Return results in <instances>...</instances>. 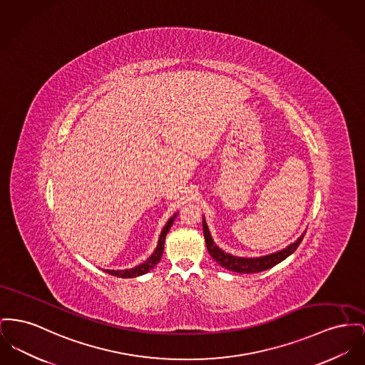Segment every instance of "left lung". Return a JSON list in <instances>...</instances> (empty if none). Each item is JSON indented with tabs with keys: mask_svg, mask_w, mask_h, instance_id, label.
<instances>
[{
	"mask_svg": "<svg viewBox=\"0 0 365 365\" xmlns=\"http://www.w3.org/2000/svg\"><path fill=\"white\" fill-rule=\"evenodd\" d=\"M202 230H204V238H205V244H207V250L210 252V255L214 257V260H216L222 267L227 269V270H232V272H236V273H259V272H263V270H267L273 266H276L279 262H282L284 259L289 257L291 254L295 252V250L299 247L304 233L292 244H289L287 248L277 251L274 254H270V255H266V257H233L225 251H222L212 240L211 233H210V229L207 226V222H205V217H202Z\"/></svg>",
	"mask_w": 365,
	"mask_h": 365,
	"instance_id": "obj_1",
	"label": "left lung"
}]
</instances>
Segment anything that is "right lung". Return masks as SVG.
I'll return each mask as SVG.
<instances>
[{"label":"right lung","instance_id":"1","mask_svg":"<svg viewBox=\"0 0 365 365\" xmlns=\"http://www.w3.org/2000/svg\"><path fill=\"white\" fill-rule=\"evenodd\" d=\"M176 215L178 214L171 216V219H170V220L167 222V225L164 226V229H163V232H161V235H160V238H158L157 248L154 250V252L151 254L148 260H145L143 263H140V264H138V266H135V267H132V269H125V270H106V273L111 274V276H115V277H121V279H133V277H138V276H142V274L150 272L151 269L161 260L163 252H164L165 236H167V233L170 232V229H171L172 223H173Z\"/></svg>","mask_w":365,"mask_h":365}]
</instances>
